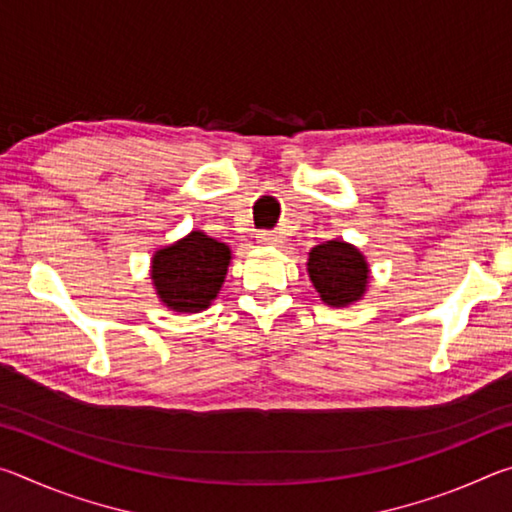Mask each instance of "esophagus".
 Masks as SVG:
<instances>
[{
    "label": "esophagus",
    "instance_id": "1",
    "mask_svg": "<svg viewBox=\"0 0 512 512\" xmlns=\"http://www.w3.org/2000/svg\"><path fill=\"white\" fill-rule=\"evenodd\" d=\"M257 244H262V246H280L282 244V237L277 235V232H259Z\"/></svg>",
    "mask_w": 512,
    "mask_h": 512
}]
</instances>
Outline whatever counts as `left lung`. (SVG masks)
<instances>
[{"instance_id": "left-lung-1", "label": "left lung", "mask_w": 512, "mask_h": 512, "mask_svg": "<svg viewBox=\"0 0 512 512\" xmlns=\"http://www.w3.org/2000/svg\"><path fill=\"white\" fill-rule=\"evenodd\" d=\"M307 273L320 300L329 307H348L361 300L370 277L366 257L339 239L311 248Z\"/></svg>"}]
</instances>
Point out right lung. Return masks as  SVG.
Listing matches in <instances>:
<instances>
[{"instance_id": "add662e5", "label": "right lung", "mask_w": 512, "mask_h": 512, "mask_svg": "<svg viewBox=\"0 0 512 512\" xmlns=\"http://www.w3.org/2000/svg\"><path fill=\"white\" fill-rule=\"evenodd\" d=\"M230 248L192 230L160 248L151 262V280L162 305L180 314H198L212 305L230 266Z\"/></svg>"}]
</instances>
